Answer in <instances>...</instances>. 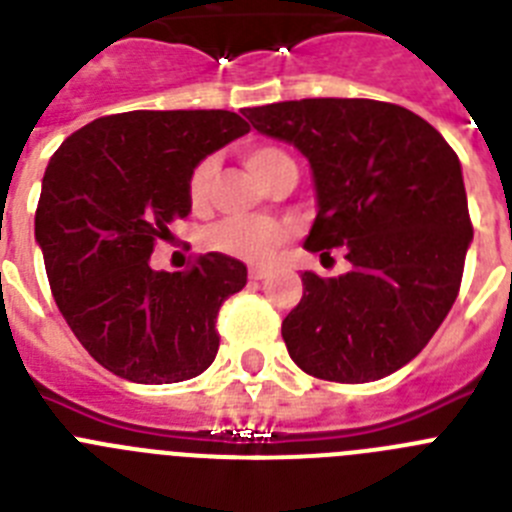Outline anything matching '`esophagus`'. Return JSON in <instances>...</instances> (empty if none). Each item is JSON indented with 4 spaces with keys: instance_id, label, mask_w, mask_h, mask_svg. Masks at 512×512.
Returning a JSON list of instances; mask_svg holds the SVG:
<instances>
[{
    "instance_id": "34e87169",
    "label": "esophagus",
    "mask_w": 512,
    "mask_h": 512,
    "mask_svg": "<svg viewBox=\"0 0 512 512\" xmlns=\"http://www.w3.org/2000/svg\"><path fill=\"white\" fill-rule=\"evenodd\" d=\"M266 274H269V266H264V264H253L251 269H248V277L251 279H264Z\"/></svg>"
}]
</instances>
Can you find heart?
<instances>
[{"label": "heart", "mask_w": 512, "mask_h": 512, "mask_svg": "<svg viewBox=\"0 0 512 512\" xmlns=\"http://www.w3.org/2000/svg\"><path fill=\"white\" fill-rule=\"evenodd\" d=\"M243 161H246V166L259 182H266V176L271 171L292 161V158L274 146H253L246 148ZM212 176H215V158H202L200 164L192 169L187 182L192 205H205L207 194H210ZM282 238V225L274 223V220H266V217H225V220H220V223L207 230V246L220 253H228V256H235V259L248 261L266 259L282 243Z\"/></svg>", "instance_id": "obj_1"}]
</instances>
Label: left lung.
I'll use <instances>...</instances> for the list:
<instances>
[{
	"label": "left lung",
	"instance_id": "left-lung-1",
	"mask_svg": "<svg viewBox=\"0 0 512 512\" xmlns=\"http://www.w3.org/2000/svg\"><path fill=\"white\" fill-rule=\"evenodd\" d=\"M261 135L307 158L318 215L305 251H341L346 274H302L282 323L302 372L361 384L397 372L431 341L459 295L472 243L461 164L433 125L377 99L248 107Z\"/></svg>",
	"mask_w": 512,
	"mask_h": 512
}]
</instances>
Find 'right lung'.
<instances>
[{
	"instance_id": "right-lung-1",
	"label": "right lung",
	"mask_w": 512,
	"mask_h": 512,
	"mask_svg": "<svg viewBox=\"0 0 512 512\" xmlns=\"http://www.w3.org/2000/svg\"><path fill=\"white\" fill-rule=\"evenodd\" d=\"M246 133L228 110H135L89 122L53 153L35 241L61 315L117 377L184 382L215 361L217 312L246 287V266L212 251L189 271H156L151 253L192 212L194 166Z\"/></svg>"
}]
</instances>
